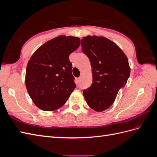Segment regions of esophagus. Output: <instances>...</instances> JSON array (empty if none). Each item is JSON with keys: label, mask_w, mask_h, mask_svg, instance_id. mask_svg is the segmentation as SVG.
I'll use <instances>...</instances> for the list:
<instances>
[{"label": "esophagus", "mask_w": 157, "mask_h": 157, "mask_svg": "<svg viewBox=\"0 0 157 157\" xmlns=\"http://www.w3.org/2000/svg\"><path fill=\"white\" fill-rule=\"evenodd\" d=\"M80 80H81V78H80V77H79V78H77V84H78V83L80 82Z\"/></svg>", "instance_id": "esophagus-1"}]
</instances>
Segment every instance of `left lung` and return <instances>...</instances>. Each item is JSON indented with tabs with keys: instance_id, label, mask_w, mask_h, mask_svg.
<instances>
[{
	"instance_id": "1",
	"label": "left lung",
	"mask_w": 157,
	"mask_h": 157,
	"mask_svg": "<svg viewBox=\"0 0 157 157\" xmlns=\"http://www.w3.org/2000/svg\"><path fill=\"white\" fill-rule=\"evenodd\" d=\"M82 50L90 59L93 83L83 90L90 108L101 112L111 107L118 90L130 77L128 59L115 43L103 36H87L81 39Z\"/></svg>"
}]
</instances>
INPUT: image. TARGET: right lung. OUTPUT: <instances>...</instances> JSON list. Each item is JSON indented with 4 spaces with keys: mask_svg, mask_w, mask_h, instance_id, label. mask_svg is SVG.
Masks as SVG:
<instances>
[{
    "mask_svg": "<svg viewBox=\"0 0 157 157\" xmlns=\"http://www.w3.org/2000/svg\"><path fill=\"white\" fill-rule=\"evenodd\" d=\"M79 46V38L61 35L33 54L27 65L25 86L37 107L55 111L67 101L76 88L69 57Z\"/></svg>",
    "mask_w": 157,
    "mask_h": 157,
    "instance_id": "right-lung-1",
    "label": "right lung"
}]
</instances>
